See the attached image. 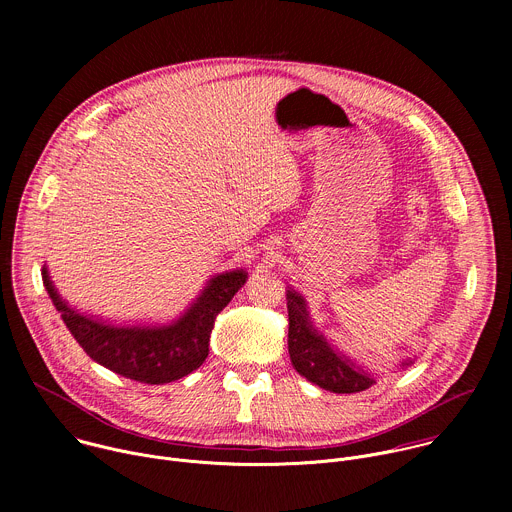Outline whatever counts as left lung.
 <instances>
[{
    "label": "left lung",
    "instance_id": "left-lung-1",
    "mask_svg": "<svg viewBox=\"0 0 512 512\" xmlns=\"http://www.w3.org/2000/svg\"><path fill=\"white\" fill-rule=\"evenodd\" d=\"M287 314V350L291 364L302 377L332 393H358L377 383L371 373L334 350L312 326L306 300L296 289H287ZM409 364H413L411 358L403 360L401 367H409Z\"/></svg>",
    "mask_w": 512,
    "mask_h": 512
}]
</instances>
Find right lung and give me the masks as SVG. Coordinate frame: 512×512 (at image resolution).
Listing matches in <instances>:
<instances>
[{
  "mask_svg": "<svg viewBox=\"0 0 512 512\" xmlns=\"http://www.w3.org/2000/svg\"><path fill=\"white\" fill-rule=\"evenodd\" d=\"M42 279L66 328L95 362L131 381L164 385L190 375L206 360L214 320L245 285L247 273L235 269L214 275L200 296L166 324H113L85 316L60 298L46 267Z\"/></svg>",
  "mask_w": 512,
  "mask_h": 512,
  "instance_id": "right-lung-1",
  "label": "right lung"
}]
</instances>
